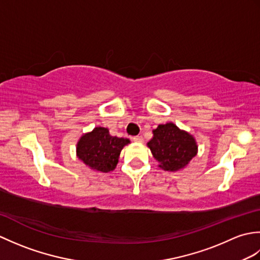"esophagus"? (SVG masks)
Listing matches in <instances>:
<instances>
[{
  "instance_id": "34e87169",
  "label": "esophagus",
  "mask_w": 260,
  "mask_h": 260,
  "mask_svg": "<svg viewBox=\"0 0 260 260\" xmlns=\"http://www.w3.org/2000/svg\"><path fill=\"white\" fill-rule=\"evenodd\" d=\"M133 141H134V142H137V143H142V142H143V137L140 136V135L134 136V137H133Z\"/></svg>"
}]
</instances>
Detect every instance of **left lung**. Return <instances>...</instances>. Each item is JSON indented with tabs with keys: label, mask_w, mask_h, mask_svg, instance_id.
Returning <instances> with one entry per match:
<instances>
[{
	"label": "left lung",
	"mask_w": 260,
	"mask_h": 260,
	"mask_svg": "<svg viewBox=\"0 0 260 260\" xmlns=\"http://www.w3.org/2000/svg\"><path fill=\"white\" fill-rule=\"evenodd\" d=\"M147 146L158 167L171 172L184 169L198 153L194 137L173 123L161 124L153 129V139Z\"/></svg>",
	"instance_id": "8db88e82"
}]
</instances>
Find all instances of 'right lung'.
I'll use <instances>...</instances> for the list:
<instances>
[{
	"label": "right lung",
	"mask_w": 260,
	"mask_h": 260,
	"mask_svg": "<svg viewBox=\"0 0 260 260\" xmlns=\"http://www.w3.org/2000/svg\"><path fill=\"white\" fill-rule=\"evenodd\" d=\"M129 143L128 139L112 136L108 128L95 127L77 143V156L91 170L107 173L115 170L121 150Z\"/></svg>",
	"instance_id": "1"
}]
</instances>
